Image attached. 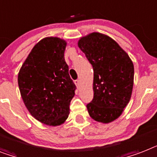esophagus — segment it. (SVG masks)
<instances>
[{"mask_svg": "<svg viewBox=\"0 0 157 157\" xmlns=\"http://www.w3.org/2000/svg\"><path fill=\"white\" fill-rule=\"evenodd\" d=\"M75 84H76V85L77 87H79V85H80V81H79V80H76V81H75Z\"/></svg>", "mask_w": 157, "mask_h": 157, "instance_id": "34e87169", "label": "esophagus"}]
</instances>
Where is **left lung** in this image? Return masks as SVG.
<instances>
[{"label": "left lung", "mask_w": 157, "mask_h": 157, "mask_svg": "<svg viewBox=\"0 0 157 157\" xmlns=\"http://www.w3.org/2000/svg\"><path fill=\"white\" fill-rule=\"evenodd\" d=\"M78 47L94 69V98L86 105L88 112L94 120L110 123L121 115L131 99L133 63L114 39L100 33L81 38Z\"/></svg>", "instance_id": "obj_1"}]
</instances>
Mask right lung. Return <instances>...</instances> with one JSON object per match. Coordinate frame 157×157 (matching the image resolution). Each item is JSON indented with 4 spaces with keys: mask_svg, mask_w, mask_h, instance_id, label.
Masks as SVG:
<instances>
[{
    "mask_svg": "<svg viewBox=\"0 0 157 157\" xmlns=\"http://www.w3.org/2000/svg\"><path fill=\"white\" fill-rule=\"evenodd\" d=\"M67 43L48 37L34 46L18 73V86L25 105L39 122L58 126L69 114L76 87L64 59Z\"/></svg>",
    "mask_w": 157,
    "mask_h": 157,
    "instance_id": "right-lung-1",
    "label": "right lung"
}]
</instances>
